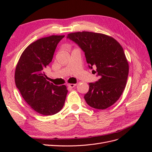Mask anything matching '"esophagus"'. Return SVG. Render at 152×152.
<instances>
[{"label": "esophagus", "instance_id": "34e87169", "mask_svg": "<svg viewBox=\"0 0 152 152\" xmlns=\"http://www.w3.org/2000/svg\"><path fill=\"white\" fill-rule=\"evenodd\" d=\"M67 86L68 87H70V88H73V87L76 86V84H68Z\"/></svg>", "mask_w": 152, "mask_h": 152}]
</instances>
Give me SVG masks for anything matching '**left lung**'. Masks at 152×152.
Segmentation results:
<instances>
[{
  "instance_id": "obj_1",
  "label": "left lung",
  "mask_w": 152,
  "mask_h": 152,
  "mask_svg": "<svg viewBox=\"0 0 152 152\" xmlns=\"http://www.w3.org/2000/svg\"><path fill=\"white\" fill-rule=\"evenodd\" d=\"M67 39L75 42L85 53L86 61L99 79L89 83L84 95L87 104L104 110L111 107L125 89L129 64L122 47L112 37L90 31L68 34Z\"/></svg>"
}]
</instances>
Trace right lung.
Segmentation results:
<instances>
[{
	"label": "right lung",
	"mask_w": 152,
	"mask_h": 152,
	"mask_svg": "<svg viewBox=\"0 0 152 152\" xmlns=\"http://www.w3.org/2000/svg\"><path fill=\"white\" fill-rule=\"evenodd\" d=\"M65 35H51L31 43L21 54L15 70V84L25 102L37 113L52 115L63 107L68 90L46 80L45 69Z\"/></svg>",
	"instance_id": "1"
}]
</instances>
